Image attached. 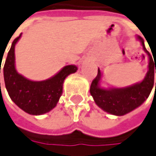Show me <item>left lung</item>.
I'll list each match as a JSON object with an SVG mask.
<instances>
[{"instance_id": "obj_1", "label": "left lung", "mask_w": 156, "mask_h": 156, "mask_svg": "<svg viewBox=\"0 0 156 156\" xmlns=\"http://www.w3.org/2000/svg\"><path fill=\"white\" fill-rule=\"evenodd\" d=\"M143 48L149 57V70L145 78L141 82L124 88L103 89L100 86L101 73L98 68V73L92 81L90 91L96 105L108 114L122 116L131 112L144 102L149 97L154 86V71L156 73V61L153 60L149 52L146 49L143 38L137 36ZM156 90V83H155Z\"/></svg>"}]
</instances>
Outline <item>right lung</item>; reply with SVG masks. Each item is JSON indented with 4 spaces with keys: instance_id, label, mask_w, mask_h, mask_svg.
I'll return each instance as SVG.
<instances>
[{
    "instance_id": "obj_1",
    "label": "right lung",
    "mask_w": 156,
    "mask_h": 156,
    "mask_svg": "<svg viewBox=\"0 0 156 156\" xmlns=\"http://www.w3.org/2000/svg\"><path fill=\"white\" fill-rule=\"evenodd\" d=\"M20 37L21 34L13 40L3 67L6 89L12 101L25 113L32 115L46 114L55 108L60 100L65 78L76 73L78 67L75 65L66 66L55 76L43 81L25 78L15 68L14 50Z\"/></svg>"
}]
</instances>
